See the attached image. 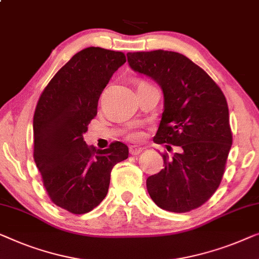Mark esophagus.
Listing matches in <instances>:
<instances>
[{
  "label": "esophagus",
  "instance_id": "obj_1",
  "mask_svg": "<svg viewBox=\"0 0 259 259\" xmlns=\"http://www.w3.org/2000/svg\"><path fill=\"white\" fill-rule=\"evenodd\" d=\"M144 151V148L140 147V146H130V153L132 155H137V154H140V153Z\"/></svg>",
  "mask_w": 259,
  "mask_h": 259
}]
</instances>
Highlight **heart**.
I'll return each mask as SVG.
<instances>
[{
    "label": "heart",
    "mask_w": 259,
    "mask_h": 259,
    "mask_svg": "<svg viewBox=\"0 0 259 259\" xmlns=\"http://www.w3.org/2000/svg\"><path fill=\"white\" fill-rule=\"evenodd\" d=\"M128 138L131 140H140L142 138V133L139 132V131H133V132H131L128 134Z\"/></svg>",
    "instance_id": "b5f03b06"
}]
</instances>
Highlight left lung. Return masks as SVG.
Here are the masks:
<instances>
[{
    "label": "left lung",
    "mask_w": 259,
    "mask_h": 259,
    "mask_svg": "<svg viewBox=\"0 0 259 259\" xmlns=\"http://www.w3.org/2000/svg\"><path fill=\"white\" fill-rule=\"evenodd\" d=\"M127 62L162 89L163 113L153 141L179 147L173 156L162 154L164 168L146 181L149 196L171 212L201 207L219 188L232 145L222 90L179 52H128Z\"/></svg>",
    "instance_id": "1"
}]
</instances>
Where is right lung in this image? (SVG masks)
Returning a JSON list of instances; mask_svg holds the SVG:
<instances>
[{"label":"right lung","instance_id":"right-lung-1","mask_svg":"<svg viewBox=\"0 0 259 259\" xmlns=\"http://www.w3.org/2000/svg\"><path fill=\"white\" fill-rule=\"evenodd\" d=\"M125 62L123 52L86 48L55 74L37 103L33 159L51 201L76 215L104 200L112 168L128 157V147L120 141L96 149L83 138L100 95Z\"/></svg>","mask_w":259,"mask_h":259}]
</instances>
